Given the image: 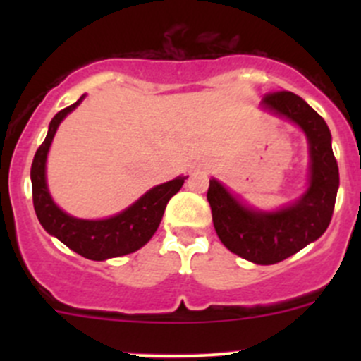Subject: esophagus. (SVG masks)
I'll list each match as a JSON object with an SVG mask.
<instances>
[{"label": "esophagus", "mask_w": 361, "mask_h": 361, "mask_svg": "<svg viewBox=\"0 0 361 361\" xmlns=\"http://www.w3.org/2000/svg\"><path fill=\"white\" fill-rule=\"evenodd\" d=\"M199 169H207V166H199Z\"/></svg>", "instance_id": "34e87169"}]
</instances>
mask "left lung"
Wrapping results in <instances>:
<instances>
[{
	"label": "left lung",
	"mask_w": 361,
	"mask_h": 361,
	"mask_svg": "<svg viewBox=\"0 0 361 361\" xmlns=\"http://www.w3.org/2000/svg\"><path fill=\"white\" fill-rule=\"evenodd\" d=\"M260 108L295 123L307 137L309 176L304 194L278 209L264 211L211 178L207 201L225 248L253 264L271 265L292 257L326 231L336 206L338 167L329 126L300 96L288 90L267 94Z\"/></svg>",
	"instance_id": "left-lung-1"
}]
</instances>
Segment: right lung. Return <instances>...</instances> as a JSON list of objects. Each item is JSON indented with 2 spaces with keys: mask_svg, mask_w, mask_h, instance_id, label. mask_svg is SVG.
<instances>
[{
  "mask_svg": "<svg viewBox=\"0 0 361 361\" xmlns=\"http://www.w3.org/2000/svg\"><path fill=\"white\" fill-rule=\"evenodd\" d=\"M85 99V94L71 106L64 108L50 120L49 133L42 147L36 150L31 166L32 204L42 227L50 235L89 260H108L123 257L143 248L157 232L164 209L174 194L180 192L188 176H178L166 183L150 188L136 202L120 213L103 220H83L71 216L54 202L47 183V157L50 145L61 122Z\"/></svg>",
  "mask_w": 361,
  "mask_h": 361,
  "instance_id": "obj_1",
  "label": "right lung"
}]
</instances>
